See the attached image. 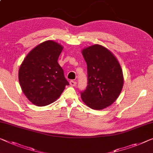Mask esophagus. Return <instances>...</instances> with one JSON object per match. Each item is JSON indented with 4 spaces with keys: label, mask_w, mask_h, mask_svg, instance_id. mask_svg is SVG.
<instances>
[{
    "label": "esophagus",
    "mask_w": 153,
    "mask_h": 153,
    "mask_svg": "<svg viewBox=\"0 0 153 153\" xmlns=\"http://www.w3.org/2000/svg\"><path fill=\"white\" fill-rule=\"evenodd\" d=\"M69 84H70V85L71 86H76V84H77V82H76V81L71 80V81H70V82H69Z\"/></svg>",
    "instance_id": "1"
}]
</instances>
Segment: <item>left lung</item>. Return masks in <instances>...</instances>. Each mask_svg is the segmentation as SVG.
I'll return each instance as SVG.
<instances>
[{
    "label": "left lung",
    "mask_w": 153,
    "mask_h": 153,
    "mask_svg": "<svg viewBox=\"0 0 153 153\" xmlns=\"http://www.w3.org/2000/svg\"><path fill=\"white\" fill-rule=\"evenodd\" d=\"M87 65L88 85L81 92L86 106L94 110H102L118 98L124 85L122 69L111 51L100 45H93L82 50Z\"/></svg>",
    "instance_id": "8db88e82"
}]
</instances>
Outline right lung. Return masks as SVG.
Wrapping results in <instances>:
<instances>
[{
  "label": "right lung",
  "instance_id": "add662e5",
  "mask_svg": "<svg viewBox=\"0 0 153 153\" xmlns=\"http://www.w3.org/2000/svg\"><path fill=\"white\" fill-rule=\"evenodd\" d=\"M62 45L47 40L34 47L19 68L18 79L22 92L34 105L53 103L69 85L58 62Z\"/></svg>",
  "mask_w": 153,
  "mask_h": 153
}]
</instances>
